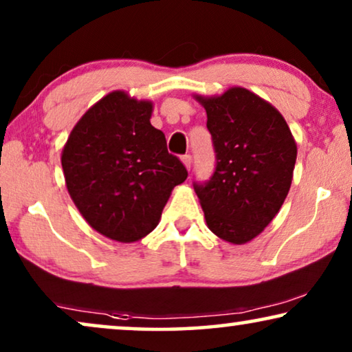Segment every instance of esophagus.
I'll use <instances>...</instances> for the list:
<instances>
[{
  "instance_id": "34e87169",
  "label": "esophagus",
  "mask_w": 352,
  "mask_h": 352,
  "mask_svg": "<svg viewBox=\"0 0 352 352\" xmlns=\"http://www.w3.org/2000/svg\"><path fill=\"white\" fill-rule=\"evenodd\" d=\"M182 163H184L187 170H190V166H192V155H189V153H186V155L182 157Z\"/></svg>"
}]
</instances>
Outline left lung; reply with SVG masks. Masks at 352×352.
<instances>
[{"mask_svg": "<svg viewBox=\"0 0 352 352\" xmlns=\"http://www.w3.org/2000/svg\"><path fill=\"white\" fill-rule=\"evenodd\" d=\"M216 166L194 181L210 230L230 243H247L278 213L290 190L296 144L277 109L245 88L201 98Z\"/></svg>", "mask_w": 352, "mask_h": 352, "instance_id": "left-lung-1", "label": "left lung"}]
</instances>
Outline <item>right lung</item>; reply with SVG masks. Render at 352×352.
<instances>
[{"instance_id": "1", "label": "right lung", "mask_w": 352, "mask_h": 352, "mask_svg": "<svg viewBox=\"0 0 352 352\" xmlns=\"http://www.w3.org/2000/svg\"><path fill=\"white\" fill-rule=\"evenodd\" d=\"M151 115V102L113 91L81 117L62 151L76 208L91 228L117 242L152 232L173 187L187 177Z\"/></svg>"}]
</instances>
